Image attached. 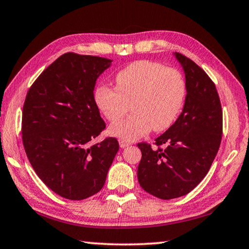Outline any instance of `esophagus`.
<instances>
[{
	"label": "esophagus",
	"instance_id": "1",
	"mask_svg": "<svg viewBox=\"0 0 249 249\" xmlns=\"http://www.w3.org/2000/svg\"><path fill=\"white\" fill-rule=\"evenodd\" d=\"M120 146L122 148H125V147H127V146H129L131 145V142H128V141H125V140H123V139H120Z\"/></svg>",
	"mask_w": 249,
	"mask_h": 249
}]
</instances>
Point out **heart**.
<instances>
[{
    "instance_id": "1",
    "label": "heart",
    "mask_w": 249,
    "mask_h": 249,
    "mask_svg": "<svg viewBox=\"0 0 249 249\" xmlns=\"http://www.w3.org/2000/svg\"><path fill=\"white\" fill-rule=\"evenodd\" d=\"M116 89L98 86L95 102L104 116L115 123L131 108L134 114L110 127L113 135L132 141L153 128L171 127L184 103L186 85L181 74L153 61H136L117 73Z\"/></svg>"
}]
</instances>
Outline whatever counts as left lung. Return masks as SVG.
<instances>
[{
	"instance_id": "8db88e82",
	"label": "left lung",
	"mask_w": 249,
	"mask_h": 249,
	"mask_svg": "<svg viewBox=\"0 0 249 249\" xmlns=\"http://www.w3.org/2000/svg\"><path fill=\"white\" fill-rule=\"evenodd\" d=\"M176 58L186 77L183 112L166 132L151 144L139 143L137 168L141 187L160 199H173L193 191L210 171L223 134V110L216 86L194 61L180 53ZM164 144L165 147L161 148Z\"/></svg>"
}]
</instances>
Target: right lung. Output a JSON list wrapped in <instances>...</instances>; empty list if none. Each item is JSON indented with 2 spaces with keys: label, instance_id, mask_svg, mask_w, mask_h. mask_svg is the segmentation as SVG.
<instances>
[{
  "label": "right lung",
  "instance_id": "obj_1",
  "mask_svg": "<svg viewBox=\"0 0 249 249\" xmlns=\"http://www.w3.org/2000/svg\"><path fill=\"white\" fill-rule=\"evenodd\" d=\"M110 62L65 53L26 94L22 112L26 156L43 183L66 199L82 200L100 192L120 148L115 137L90 143L106 127L93 90Z\"/></svg>",
  "mask_w": 249,
  "mask_h": 249
}]
</instances>
